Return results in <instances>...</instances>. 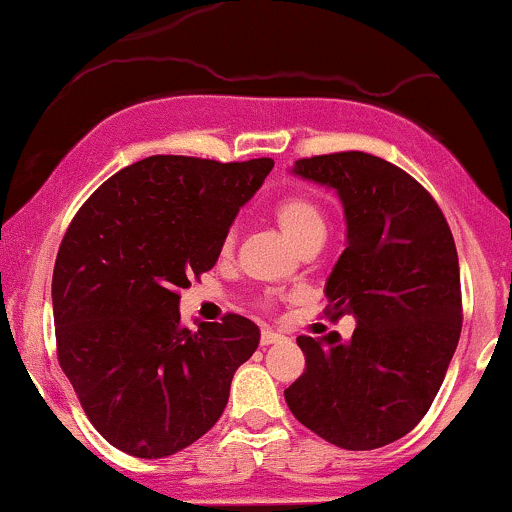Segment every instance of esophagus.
<instances>
[{
	"mask_svg": "<svg viewBox=\"0 0 512 512\" xmlns=\"http://www.w3.org/2000/svg\"><path fill=\"white\" fill-rule=\"evenodd\" d=\"M281 339H284V334H279V332L269 330V327H264V330H262V337H260V342H262V346H269V344L281 342Z\"/></svg>",
	"mask_w": 512,
	"mask_h": 512,
	"instance_id": "obj_1",
	"label": "esophagus"
}]
</instances>
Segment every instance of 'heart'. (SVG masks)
Returning <instances> with one entry per match:
<instances>
[{
	"instance_id": "heart-1",
	"label": "heart",
	"mask_w": 512,
	"mask_h": 512,
	"mask_svg": "<svg viewBox=\"0 0 512 512\" xmlns=\"http://www.w3.org/2000/svg\"><path fill=\"white\" fill-rule=\"evenodd\" d=\"M274 219L279 223L281 231H284V236L289 238L298 250L305 248L308 243H313V240H325L327 236L325 214H322L320 204L310 197L293 195L281 199L274 207ZM233 248H236V231L231 228L221 243V255H231Z\"/></svg>"
}]
</instances>
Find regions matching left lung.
Wrapping results in <instances>:
<instances>
[{
  "instance_id": "left-lung-1",
  "label": "left lung",
  "mask_w": 512,
  "mask_h": 512,
  "mask_svg": "<svg viewBox=\"0 0 512 512\" xmlns=\"http://www.w3.org/2000/svg\"><path fill=\"white\" fill-rule=\"evenodd\" d=\"M291 173L342 202L346 248L327 276V315H351L356 330L296 339L305 370L286 404L337 448H383L424 419L460 342L455 240L433 197L383 158L313 156Z\"/></svg>"
}]
</instances>
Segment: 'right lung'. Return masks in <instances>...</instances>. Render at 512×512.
<instances>
[{"label": "right lung", "instance_id": "right-lung-1", "mask_svg": "<svg viewBox=\"0 0 512 512\" xmlns=\"http://www.w3.org/2000/svg\"><path fill=\"white\" fill-rule=\"evenodd\" d=\"M272 158L149 156L105 180L64 233L52 274L57 356L88 421L127 455L180 452L219 421L260 327L180 322V289L209 272Z\"/></svg>", "mask_w": 512, "mask_h": 512}]
</instances>
